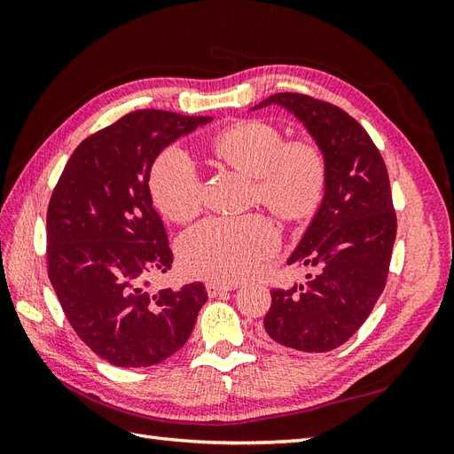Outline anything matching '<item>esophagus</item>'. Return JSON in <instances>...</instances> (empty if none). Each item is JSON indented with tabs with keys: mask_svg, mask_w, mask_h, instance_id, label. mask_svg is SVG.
<instances>
[{
	"mask_svg": "<svg viewBox=\"0 0 454 454\" xmlns=\"http://www.w3.org/2000/svg\"><path fill=\"white\" fill-rule=\"evenodd\" d=\"M235 287H237V286H231V284L208 282V284H206V292H208V295H210V297H217V295H222V294H225V292L235 290Z\"/></svg>",
	"mask_w": 454,
	"mask_h": 454,
	"instance_id": "obj_1",
	"label": "esophagus"
}]
</instances>
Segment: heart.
<instances>
[{
  "mask_svg": "<svg viewBox=\"0 0 454 454\" xmlns=\"http://www.w3.org/2000/svg\"><path fill=\"white\" fill-rule=\"evenodd\" d=\"M214 153L231 168L254 177L255 199L284 219L307 217L320 202L324 157L309 142L284 144L278 129L242 121L214 142ZM157 208L174 222H189L202 206L199 170L184 149L170 147L155 160L149 177ZM278 246V232L261 215L210 217L187 231L180 257L187 272L217 282L250 274Z\"/></svg>",
  "mask_w": 454,
  "mask_h": 454,
  "instance_id": "1",
  "label": "heart"
}]
</instances>
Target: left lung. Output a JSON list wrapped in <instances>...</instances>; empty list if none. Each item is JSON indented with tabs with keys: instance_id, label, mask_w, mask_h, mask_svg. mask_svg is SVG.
Masks as SVG:
<instances>
[{
	"instance_id": "left-lung-1",
	"label": "left lung",
	"mask_w": 454,
	"mask_h": 454,
	"mask_svg": "<svg viewBox=\"0 0 454 454\" xmlns=\"http://www.w3.org/2000/svg\"><path fill=\"white\" fill-rule=\"evenodd\" d=\"M269 106L305 127L324 157L325 182L318 210L287 257V265H310L316 274L270 292L263 327L287 348L327 352L358 332L384 290L395 240L388 172L360 122L337 106L278 92L252 112Z\"/></svg>"
}]
</instances>
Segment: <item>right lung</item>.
Listing matches in <instances>:
<instances>
[{
  "label": "right lung",
  "mask_w": 454,
  "mask_h": 454,
  "mask_svg": "<svg viewBox=\"0 0 454 454\" xmlns=\"http://www.w3.org/2000/svg\"><path fill=\"white\" fill-rule=\"evenodd\" d=\"M159 109L89 136L67 160L47 212L49 278L79 339L117 367H149L180 350L206 303L202 282L147 290L172 252L149 174L164 147L208 125Z\"/></svg>",
  "instance_id": "right-lung-1"
}]
</instances>
